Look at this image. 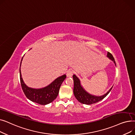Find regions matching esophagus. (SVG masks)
<instances>
[{"instance_id": "obj_1", "label": "esophagus", "mask_w": 135, "mask_h": 135, "mask_svg": "<svg viewBox=\"0 0 135 135\" xmlns=\"http://www.w3.org/2000/svg\"><path fill=\"white\" fill-rule=\"evenodd\" d=\"M73 71H72V70H68L67 73V77H72L73 75Z\"/></svg>"}]
</instances>
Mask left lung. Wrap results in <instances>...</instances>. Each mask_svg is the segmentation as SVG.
<instances>
[{
  "mask_svg": "<svg viewBox=\"0 0 135 135\" xmlns=\"http://www.w3.org/2000/svg\"><path fill=\"white\" fill-rule=\"evenodd\" d=\"M107 57L109 60H110L114 62L115 66H116V63L114 59L110 52H108ZM73 78L74 81L73 93L74 96L76 98V100L79 102L85 104L90 105L101 101L104 98L107 96V95L109 93V92L111 91L113 86H112V88L105 94L101 96H96L89 93L88 92L83 88L81 84L80 79L78 78V77H77V76L75 74H74L73 75Z\"/></svg>",
  "mask_w": 135,
  "mask_h": 135,
  "instance_id": "1",
  "label": "left lung"
}]
</instances>
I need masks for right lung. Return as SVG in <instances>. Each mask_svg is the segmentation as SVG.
Listing matches in <instances>:
<instances>
[{"label":"right lung","mask_w":135,"mask_h":135,"mask_svg":"<svg viewBox=\"0 0 135 135\" xmlns=\"http://www.w3.org/2000/svg\"><path fill=\"white\" fill-rule=\"evenodd\" d=\"M23 58V56L20 63V76L21 86L25 95L30 101L39 104L46 105L50 103L57 97L60 86L66 78V75L63 74L57 78L52 83L44 88L34 89L28 87L25 83L21 74V66Z\"/></svg>","instance_id":"obj_1"}]
</instances>
